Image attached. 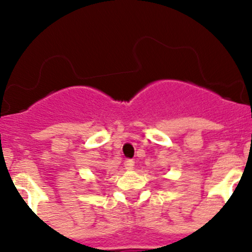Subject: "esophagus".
<instances>
[{
  "label": "esophagus",
  "mask_w": 252,
  "mask_h": 252,
  "mask_svg": "<svg viewBox=\"0 0 252 252\" xmlns=\"http://www.w3.org/2000/svg\"><path fill=\"white\" fill-rule=\"evenodd\" d=\"M124 166H126V169H130L131 167L134 166V161H133V159H131V158L126 159V161H124Z\"/></svg>",
  "instance_id": "34e87169"
}]
</instances>
